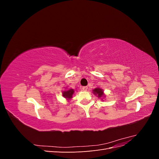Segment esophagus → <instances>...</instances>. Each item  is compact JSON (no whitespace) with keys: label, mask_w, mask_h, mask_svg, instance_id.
Masks as SVG:
<instances>
[{"label":"esophagus","mask_w":159,"mask_h":159,"mask_svg":"<svg viewBox=\"0 0 159 159\" xmlns=\"http://www.w3.org/2000/svg\"><path fill=\"white\" fill-rule=\"evenodd\" d=\"M88 89V88L87 87V86H84V87L82 88V90H83V91H87Z\"/></svg>","instance_id":"obj_1"}]
</instances>
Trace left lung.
Segmentation results:
<instances>
[{"mask_svg": "<svg viewBox=\"0 0 159 159\" xmlns=\"http://www.w3.org/2000/svg\"><path fill=\"white\" fill-rule=\"evenodd\" d=\"M93 93L98 96L99 98H105V95L103 93V91L102 89H101L99 88H95L93 90Z\"/></svg>", "mask_w": 159, "mask_h": 159, "instance_id": "1", "label": "left lung"}]
</instances>
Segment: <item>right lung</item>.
<instances>
[{
  "mask_svg": "<svg viewBox=\"0 0 159 159\" xmlns=\"http://www.w3.org/2000/svg\"><path fill=\"white\" fill-rule=\"evenodd\" d=\"M74 92L75 91L74 89L70 88L64 91L63 92H62V95H63V97H64L67 100L69 101L72 98V97H73Z\"/></svg>",
  "mask_w": 159,
  "mask_h": 159,
  "instance_id": "obj_1",
  "label": "right lung"
}]
</instances>
